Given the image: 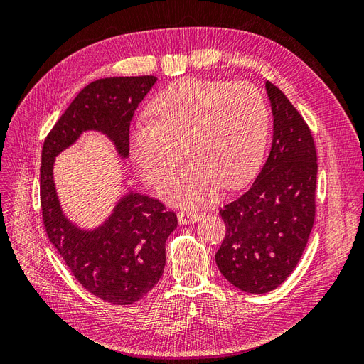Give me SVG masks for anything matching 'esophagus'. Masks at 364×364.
<instances>
[{"label": "esophagus", "mask_w": 364, "mask_h": 364, "mask_svg": "<svg viewBox=\"0 0 364 364\" xmlns=\"http://www.w3.org/2000/svg\"><path fill=\"white\" fill-rule=\"evenodd\" d=\"M203 218V214H197V213H191V211H181L178 214V220L181 225H191L199 222V220Z\"/></svg>", "instance_id": "esophagus-1"}]
</instances>
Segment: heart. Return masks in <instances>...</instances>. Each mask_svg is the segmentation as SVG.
<instances>
[{"mask_svg": "<svg viewBox=\"0 0 364 364\" xmlns=\"http://www.w3.org/2000/svg\"><path fill=\"white\" fill-rule=\"evenodd\" d=\"M153 119L130 130V153L150 185H158L181 158L190 161L161 185L176 206L197 208L213 200L220 186L235 188L257 173L269 132V109L250 83L181 80L150 105Z\"/></svg>", "mask_w": 364, "mask_h": 364, "instance_id": "obj_1", "label": "heart"}]
</instances>
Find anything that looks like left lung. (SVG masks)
<instances>
[{
  "mask_svg": "<svg viewBox=\"0 0 364 364\" xmlns=\"http://www.w3.org/2000/svg\"><path fill=\"white\" fill-rule=\"evenodd\" d=\"M273 114L269 158L250 188L220 209L226 225L215 262L252 294L274 290L299 262L316 215L317 155L310 127L279 87L266 82Z\"/></svg>",
  "mask_w": 364,
  "mask_h": 364,
  "instance_id": "obj_1",
  "label": "left lung"
}]
</instances>
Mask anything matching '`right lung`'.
Segmentation results:
<instances>
[{
    "mask_svg": "<svg viewBox=\"0 0 364 364\" xmlns=\"http://www.w3.org/2000/svg\"><path fill=\"white\" fill-rule=\"evenodd\" d=\"M156 80L155 75L107 77L85 86L42 147L41 208L47 235L74 278L114 305L138 302L158 284L165 267V241L178 226V217L153 197L129 191L100 226L80 229L62 211L53 165L87 130L106 135L126 159L132 117Z\"/></svg>",
    "mask_w": 364,
    "mask_h": 364,
    "instance_id": "add662e5",
    "label": "right lung"
}]
</instances>
